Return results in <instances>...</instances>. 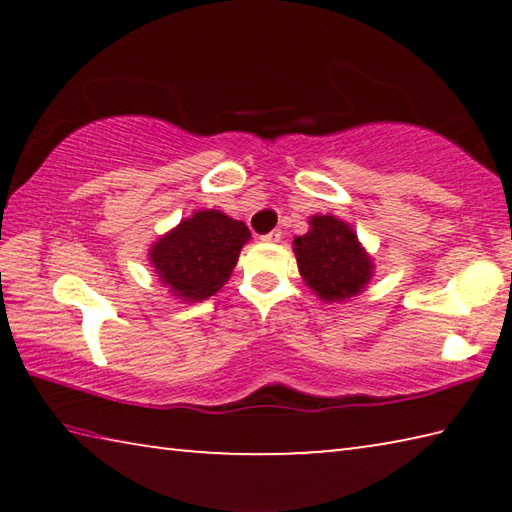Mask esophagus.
Returning <instances> with one entry per match:
<instances>
[{
	"mask_svg": "<svg viewBox=\"0 0 512 512\" xmlns=\"http://www.w3.org/2000/svg\"><path fill=\"white\" fill-rule=\"evenodd\" d=\"M264 241V244H277V241L282 239V232L280 230H271L268 232V235H264V237H259Z\"/></svg>",
	"mask_w": 512,
	"mask_h": 512,
	"instance_id": "obj_1",
	"label": "esophagus"
}]
</instances>
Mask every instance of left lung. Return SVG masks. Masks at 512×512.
I'll list each match as a JSON object with an SVG mask.
<instances>
[{"instance_id":"obj_1","label":"left lung","mask_w":512,"mask_h":512,"mask_svg":"<svg viewBox=\"0 0 512 512\" xmlns=\"http://www.w3.org/2000/svg\"><path fill=\"white\" fill-rule=\"evenodd\" d=\"M298 271L323 302L357 298L375 273L372 255L350 223L334 214L309 216V230L293 239Z\"/></svg>"}]
</instances>
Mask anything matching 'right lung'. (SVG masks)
Listing matches in <instances>:
<instances>
[{"mask_svg":"<svg viewBox=\"0 0 512 512\" xmlns=\"http://www.w3.org/2000/svg\"><path fill=\"white\" fill-rule=\"evenodd\" d=\"M248 241L244 221L221 210H196L153 241L149 262L173 298L201 302L230 280Z\"/></svg>","mask_w":512,"mask_h":512,"instance_id":"add662e5","label":"right lung"}]
</instances>
